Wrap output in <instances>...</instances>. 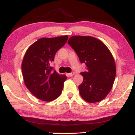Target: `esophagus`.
<instances>
[{
    "label": "esophagus",
    "instance_id": "1",
    "mask_svg": "<svg viewBox=\"0 0 135 135\" xmlns=\"http://www.w3.org/2000/svg\"><path fill=\"white\" fill-rule=\"evenodd\" d=\"M74 74H75V73H74V72H72L70 73H69V74H68V75H69V76H70V77H71V76H73Z\"/></svg>",
    "mask_w": 135,
    "mask_h": 135
}]
</instances>
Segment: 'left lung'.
I'll use <instances>...</instances> for the list:
<instances>
[{
	"mask_svg": "<svg viewBox=\"0 0 135 135\" xmlns=\"http://www.w3.org/2000/svg\"><path fill=\"white\" fill-rule=\"evenodd\" d=\"M68 44L75 51L86 71L80 73L83 81L79 86L80 96L89 103L102 101L112 89L115 80V61L109 49L97 38L72 36Z\"/></svg>",
	"mask_w": 135,
	"mask_h": 135,
	"instance_id": "1",
	"label": "left lung"
}]
</instances>
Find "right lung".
I'll return each mask as SVG.
<instances>
[{
	"label": "right lung",
	"mask_w": 135,
	"mask_h": 135,
	"mask_svg": "<svg viewBox=\"0 0 135 135\" xmlns=\"http://www.w3.org/2000/svg\"><path fill=\"white\" fill-rule=\"evenodd\" d=\"M68 35L55 38H42L31 45L24 56L21 70L25 84L39 100L50 102L61 94L65 75H59L51 66L55 56L65 44Z\"/></svg>",
	"instance_id": "obj_1"
}]
</instances>
